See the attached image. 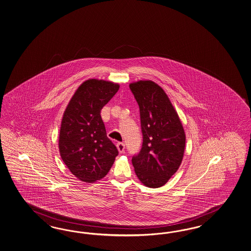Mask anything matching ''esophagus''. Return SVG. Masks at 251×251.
<instances>
[{
    "label": "esophagus",
    "mask_w": 251,
    "mask_h": 251,
    "mask_svg": "<svg viewBox=\"0 0 251 251\" xmlns=\"http://www.w3.org/2000/svg\"><path fill=\"white\" fill-rule=\"evenodd\" d=\"M116 148L118 149L119 153H124L125 152V144L122 143V142H118L116 144Z\"/></svg>",
    "instance_id": "esophagus-1"
}]
</instances>
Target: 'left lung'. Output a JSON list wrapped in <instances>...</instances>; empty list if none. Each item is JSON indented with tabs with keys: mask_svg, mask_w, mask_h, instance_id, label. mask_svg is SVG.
Returning a JSON list of instances; mask_svg holds the SVG:
<instances>
[{
	"mask_svg": "<svg viewBox=\"0 0 251 251\" xmlns=\"http://www.w3.org/2000/svg\"><path fill=\"white\" fill-rule=\"evenodd\" d=\"M140 110L143 145L132 158L135 172L143 185L164 186L183 160L186 134L166 92L151 80L129 84Z\"/></svg>",
	"mask_w": 251,
	"mask_h": 251,
	"instance_id": "1",
	"label": "left lung"
}]
</instances>
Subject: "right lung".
<instances>
[{
    "label": "right lung",
    "instance_id": "obj_1",
    "mask_svg": "<svg viewBox=\"0 0 251 251\" xmlns=\"http://www.w3.org/2000/svg\"><path fill=\"white\" fill-rule=\"evenodd\" d=\"M119 87L114 82L88 79L75 92L64 112L58 141L60 155L71 173L85 183L104 177L118 154L100 113Z\"/></svg>",
    "mask_w": 251,
    "mask_h": 251
}]
</instances>
